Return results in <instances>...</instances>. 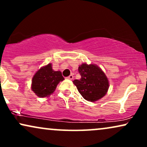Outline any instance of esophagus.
Listing matches in <instances>:
<instances>
[{
	"mask_svg": "<svg viewBox=\"0 0 147 147\" xmlns=\"http://www.w3.org/2000/svg\"><path fill=\"white\" fill-rule=\"evenodd\" d=\"M67 79H70V80H72V79H73V75H70V76H68V77H67Z\"/></svg>",
	"mask_w": 147,
	"mask_h": 147,
	"instance_id": "esophagus-1",
	"label": "esophagus"
}]
</instances>
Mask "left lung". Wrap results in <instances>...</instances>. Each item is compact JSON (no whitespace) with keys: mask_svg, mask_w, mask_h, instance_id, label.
Wrapping results in <instances>:
<instances>
[{"mask_svg":"<svg viewBox=\"0 0 147 147\" xmlns=\"http://www.w3.org/2000/svg\"><path fill=\"white\" fill-rule=\"evenodd\" d=\"M78 71L81 79L74 80L73 84L86 100L96 102L106 95L109 87V80L98 66L83 63Z\"/></svg>","mask_w":147,"mask_h":147,"instance_id":"obj_1","label":"left lung"}]
</instances>
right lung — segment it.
I'll return each mask as SVG.
<instances>
[{
  "label": "right lung",
  "mask_w": 147,
  "mask_h": 147,
  "mask_svg": "<svg viewBox=\"0 0 147 147\" xmlns=\"http://www.w3.org/2000/svg\"><path fill=\"white\" fill-rule=\"evenodd\" d=\"M64 80L61 72L54 71L49 63L38 70L34 75L32 90L39 97H48L54 92L60 82Z\"/></svg>",
  "instance_id": "right-lung-1"
}]
</instances>
